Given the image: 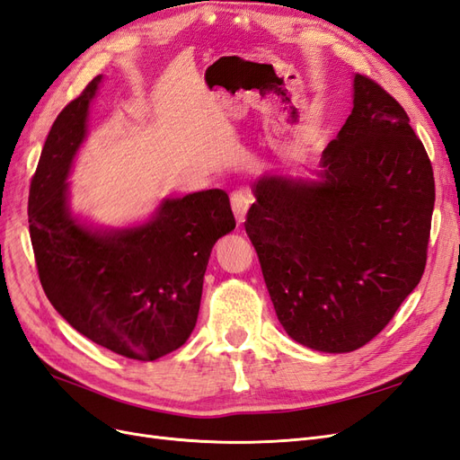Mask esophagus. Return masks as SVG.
Listing matches in <instances>:
<instances>
[{
    "label": "esophagus",
    "instance_id": "obj_1",
    "mask_svg": "<svg viewBox=\"0 0 460 460\" xmlns=\"http://www.w3.org/2000/svg\"><path fill=\"white\" fill-rule=\"evenodd\" d=\"M232 211H234V217L235 220H238V225H242V222H245V215H247V208L249 205H252V196L245 190H238L232 193Z\"/></svg>",
    "mask_w": 460,
    "mask_h": 460
}]
</instances>
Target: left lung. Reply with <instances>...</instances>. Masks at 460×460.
Instances as JSON below:
<instances>
[{
  "label": "left lung",
  "mask_w": 460,
  "mask_h": 460,
  "mask_svg": "<svg viewBox=\"0 0 460 460\" xmlns=\"http://www.w3.org/2000/svg\"><path fill=\"white\" fill-rule=\"evenodd\" d=\"M314 176L255 180L245 232L288 336L349 353L378 336L420 282L434 171L405 109L355 75L351 115Z\"/></svg>",
  "instance_id": "8db88e82"
}]
</instances>
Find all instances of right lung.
Returning <instances> with one entry per match:
<instances>
[{
	"label": "right lung",
	"mask_w": 460,
	"mask_h": 460,
	"mask_svg": "<svg viewBox=\"0 0 460 460\" xmlns=\"http://www.w3.org/2000/svg\"><path fill=\"white\" fill-rule=\"evenodd\" d=\"M102 78L61 111L48 134L31 184V240L41 288L68 324L117 355L155 360L196 328L208 257L235 220L222 190L166 198L147 220L124 228L73 215L66 178Z\"/></svg>",
	"instance_id": "right-lung-1"
}]
</instances>
